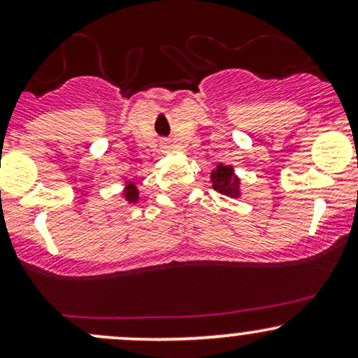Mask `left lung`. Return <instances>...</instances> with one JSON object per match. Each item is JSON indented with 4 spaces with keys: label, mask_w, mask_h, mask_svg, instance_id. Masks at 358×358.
Segmentation results:
<instances>
[{
    "label": "left lung",
    "mask_w": 358,
    "mask_h": 358,
    "mask_svg": "<svg viewBox=\"0 0 358 358\" xmlns=\"http://www.w3.org/2000/svg\"><path fill=\"white\" fill-rule=\"evenodd\" d=\"M210 182L212 188L215 192L222 193V195H227L231 199H241V178L234 171V166L224 165L219 163L210 173Z\"/></svg>",
    "instance_id": "1"
}]
</instances>
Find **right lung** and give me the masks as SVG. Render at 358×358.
<instances>
[{"instance_id":"obj_1","label":"right lung","mask_w":358,"mask_h":358,"mask_svg":"<svg viewBox=\"0 0 358 358\" xmlns=\"http://www.w3.org/2000/svg\"><path fill=\"white\" fill-rule=\"evenodd\" d=\"M121 195L127 203H138L139 202V190L133 180H127V178L124 180V190H122Z\"/></svg>"}]
</instances>
